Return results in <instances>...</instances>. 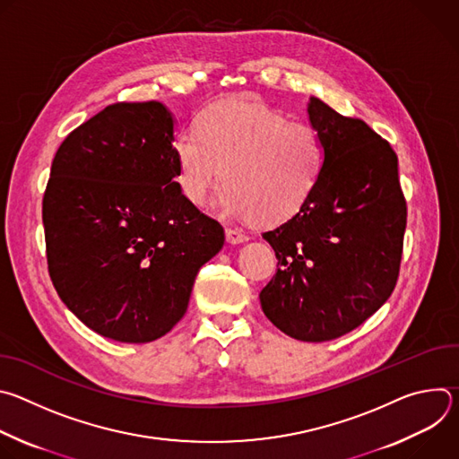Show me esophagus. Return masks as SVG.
Listing matches in <instances>:
<instances>
[{"mask_svg": "<svg viewBox=\"0 0 459 459\" xmlns=\"http://www.w3.org/2000/svg\"><path fill=\"white\" fill-rule=\"evenodd\" d=\"M225 236H227V241H229V243H232V245L245 243V241L248 239V236H247V234H243V232L236 230V229H227V230H225Z\"/></svg>", "mask_w": 459, "mask_h": 459, "instance_id": "esophagus-1", "label": "esophagus"}]
</instances>
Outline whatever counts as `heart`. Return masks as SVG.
<instances>
[{"mask_svg":"<svg viewBox=\"0 0 459 459\" xmlns=\"http://www.w3.org/2000/svg\"><path fill=\"white\" fill-rule=\"evenodd\" d=\"M195 126L198 134L181 130L172 142L176 179L192 205H205L221 178L220 204L234 218L278 225L308 202L325 165L310 125L239 96L205 108Z\"/></svg>","mask_w":459,"mask_h":459,"instance_id":"1","label":"heart"}]
</instances>
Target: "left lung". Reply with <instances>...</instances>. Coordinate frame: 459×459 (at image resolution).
Returning <instances> with one entry per match:
<instances>
[{
  "label": "left lung",
  "mask_w": 459,
  "mask_h": 459,
  "mask_svg": "<svg viewBox=\"0 0 459 459\" xmlns=\"http://www.w3.org/2000/svg\"><path fill=\"white\" fill-rule=\"evenodd\" d=\"M307 112L325 149L323 172L301 211L264 232L278 271L259 301L281 333L319 343L354 331L390 298L407 204L388 142L319 98L310 96Z\"/></svg>",
  "instance_id": "obj_1"
}]
</instances>
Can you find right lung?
Masks as SVG:
<instances>
[{"mask_svg": "<svg viewBox=\"0 0 459 459\" xmlns=\"http://www.w3.org/2000/svg\"><path fill=\"white\" fill-rule=\"evenodd\" d=\"M174 116L160 101L114 103L59 145L43 195L48 274L89 329L149 343L183 317L223 227L179 188Z\"/></svg>", "mask_w": 459, "mask_h": 459, "instance_id": "1", "label": "right lung"}]
</instances>
